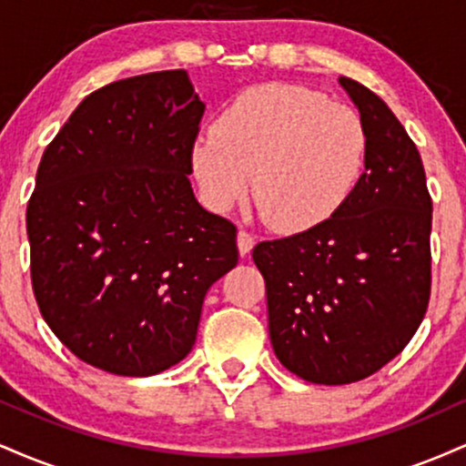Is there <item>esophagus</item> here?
<instances>
[{
    "label": "esophagus",
    "instance_id": "esophagus-1",
    "mask_svg": "<svg viewBox=\"0 0 466 466\" xmlns=\"http://www.w3.org/2000/svg\"><path fill=\"white\" fill-rule=\"evenodd\" d=\"M237 245H238V254L240 256H248L249 251H251V248H254V237L245 232V229H238Z\"/></svg>",
    "mask_w": 466,
    "mask_h": 466
}]
</instances>
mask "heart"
Wrapping results in <instances>:
<instances>
[{
    "label": "heart",
    "mask_w": 466,
    "mask_h": 466,
    "mask_svg": "<svg viewBox=\"0 0 466 466\" xmlns=\"http://www.w3.org/2000/svg\"><path fill=\"white\" fill-rule=\"evenodd\" d=\"M368 155L363 120L350 106L300 85L245 89L215 133L190 148L203 199L223 212L251 192L278 232H307L335 217L360 184Z\"/></svg>",
    "instance_id": "1"
}]
</instances>
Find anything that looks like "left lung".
<instances>
[{
  "label": "left lung",
  "instance_id": "left-lung-1",
  "mask_svg": "<svg viewBox=\"0 0 466 466\" xmlns=\"http://www.w3.org/2000/svg\"><path fill=\"white\" fill-rule=\"evenodd\" d=\"M360 111L368 155L350 199L322 226L254 248L269 339L287 370L344 386L408 346L431 287V199L416 144L390 106L337 78Z\"/></svg>",
  "mask_w": 466,
  "mask_h": 466
}]
</instances>
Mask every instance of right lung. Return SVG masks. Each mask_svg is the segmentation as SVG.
Here are the masks:
<instances>
[{
    "instance_id": "obj_1",
    "label": "right lung",
    "mask_w": 466,
    "mask_h": 466,
    "mask_svg": "<svg viewBox=\"0 0 466 466\" xmlns=\"http://www.w3.org/2000/svg\"><path fill=\"white\" fill-rule=\"evenodd\" d=\"M206 105L186 69L96 89L47 144L25 228L44 319L78 360L151 377L192 350L203 298L238 263L237 228L197 201Z\"/></svg>"
}]
</instances>
